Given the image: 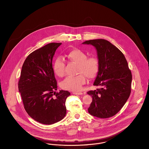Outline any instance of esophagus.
<instances>
[{"mask_svg": "<svg viewBox=\"0 0 149 149\" xmlns=\"http://www.w3.org/2000/svg\"><path fill=\"white\" fill-rule=\"evenodd\" d=\"M73 94L74 95H79L83 94L82 93H76V92H73Z\"/></svg>", "mask_w": 149, "mask_h": 149, "instance_id": "obj_1", "label": "esophagus"}]
</instances>
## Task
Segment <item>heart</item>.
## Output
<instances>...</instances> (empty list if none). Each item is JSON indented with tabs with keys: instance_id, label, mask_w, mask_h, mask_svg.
<instances>
[{
	"instance_id": "b5f03b06",
	"label": "heart",
	"mask_w": 149,
	"mask_h": 149,
	"mask_svg": "<svg viewBox=\"0 0 149 149\" xmlns=\"http://www.w3.org/2000/svg\"><path fill=\"white\" fill-rule=\"evenodd\" d=\"M71 61L78 64L77 72L79 75L75 77H68L61 83V87L66 90L78 92L81 90V86L86 82L85 76L87 79L94 78L98 71V60L94 57L88 58L87 55L82 50L74 49L67 54ZM65 62L61 58H57L53 64V70L58 76H62L65 72Z\"/></svg>"
}]
</instances>
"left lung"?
<instances>
[{"label": "left lung", "instance_id": "1", "mask_svg": "<svg viewBox=\"0 0 149 149\" xmlns=\"http://www.w3.org/2000/svg\"><path fill=\"white\" fill-rule=\"evenodd\" d=\"M82 44L95 48L99 65L94 86L100 88L87 93L93 98L88 113L101 118L112 117L121 109L131 94L132 74L128 62L123 52L106 40H90Z\"/></svg>", "mask_w": 149, "mask_h": 149}]
</instances>
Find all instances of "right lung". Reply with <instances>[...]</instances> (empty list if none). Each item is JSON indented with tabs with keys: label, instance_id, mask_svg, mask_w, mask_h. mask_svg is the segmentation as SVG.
Returning a JSON list of instances; mask_svg holds the SVG:
<instances>
[{
	"label": "right lung",
	"instance_id": "right-lung-1",
	"mask_svg": "<svg viewBox=\"0 0 149 149\" xmlns=\"http://www.w3.org/2000/svg\"><path fill=\"white\" fill-rule=\"evenodd\" d=\"M61 43H51L30 54L22 67L18 90L29 116L43 124L62 120L66 114V99L70 93L57 90L52 68L53 56Z\"/></svg>",
	"mask_w": 149,
	"mask_h": 149
}]
</instances>
